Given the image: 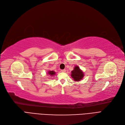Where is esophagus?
<instances>
[{
    "label": "esophagus",
    "mask_w": 125,
    "mask_h": 125,
    "mask_svg": "<svg viewBox=\"0 0 125 125\" xmlns=\"http://www.w3.org/2000/svg\"><path fill=\"white\" fill-rule=\"evenodd\" d=\"M61 71H62V72H66V70H65V69L62 70H61Z\"/></svg>",
    "instance_id": "34e87169"
}]
</instances>
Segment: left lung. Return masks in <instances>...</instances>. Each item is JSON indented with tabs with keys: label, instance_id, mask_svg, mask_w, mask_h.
<instances>
[{
	"label": "left lung",
	"instance_id": "left-lung-1",
	"mask_svg": "<svg viewBox=\"0 0 125 125\" xmlns=\"http://www.w3.org/2000/svg\"><path fill=\"white\" fill-rule=\"evenodd\" d=\"M84 74L78 66H75L74 70L71 72V77L75 81H80L83 78Z\"/></svg>",
	"mask_w": 125,
	"mask_h": 125
}]
</instances>
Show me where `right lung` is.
Returning a JSON list of instances; mask_svg holds the SVG:
<instances>
[{
	"label": "right lung",
	"instance_id": "1",
	"mask_svg": "<svg viewBox=\"0 0 125 125\" xmlns=\"http://www.w3.org/2000/svg\"><path fill=\"white\" fill-rule=\"evenodd\" d=\"M55 74V72L53 71H49L48 72V74L49 75H50V76H53Z\"/></svg>",
	"mask_w": 125,
	"mask_h": 125
}]
</instances>
